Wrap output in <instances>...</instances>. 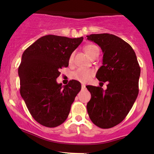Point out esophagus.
I'll return each instance as SVG.
<instances>
[{"label": "esophagus", "instance_id": "34e87169", "mask_svg": "<svg viewBox=\"0 0 154 154\" xmlns=\"http://www.w3.org/2000/svg\"><path fill=\"white\" fill-rule=\"evenodd\" d=\"M81 88H82V89H84V88H85V85H84V84H82Z\"/></svg>", "mask_w": 154, "mask_h": 154}]
</instances>
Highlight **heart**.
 I'll return each instance as SVG.
<instances>
[{
    "label": "heart",
    "mask_w": 154,
    "mask_h": 154,
    "mask_svg": "<svg viewBox=\"0 0 154 154\" xmlns=\"http://www.w3.org/2000/svg\"><path fill=\"white\" fill-rule=\"evenodd\" d=\"M85 51L87 54V55L90 57L91 54H93L94 53L96 52V51H99V48L95 45H87L85 47ZM73 57H74V54H71L70 57H69V63H71L73 60ZM94 74V72L92 69H78L77 70H76L75 72L72 73V78L74 80H77L79 82H86L91 78L92 77Z\"/></svg>",
    "instance_id": "b5f03b06"
}]
</instances>
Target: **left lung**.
<instances>
[{
  "label": "left lung",
  "mask_w": 154,
  "mask_h": 154,
  "mask_svg": "<svg viewBox=\"0 0 154 154\" xmlns=\"http://www.w3.org/2000/svg\"><path fill=\"white\" fill-rule=\"evenodd\" d=\"M87 39L96 43L103 51V66L96 77L100 82H108L105 91L100 86L87 85L91 95L87 111L94 124L110 128L123 120L136 101L140 66L131 46L119 37L94 34Z\"/></svg>",
  "instance_id": "obj_1"
}]
</instances>
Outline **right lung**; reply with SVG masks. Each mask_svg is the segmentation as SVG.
<instances>
[{"instance_id":"1","label":"right lung","mask_w":154,"mask_h":154,"mask_svg":"<svg viewBox=\"0 0 154 154\" xmlns=\"http://www.w3.org/2000/svg\"><path fill=\"white\" fill-rule=\"evenodd\" d=\"M83 38L48 35L24 51L18 68L20 93L29 111L38 123L54 128L66 121L81 84L70 80L62 86L56 79L68 67L69 57Z\"/></svg>"}]
</instances>
